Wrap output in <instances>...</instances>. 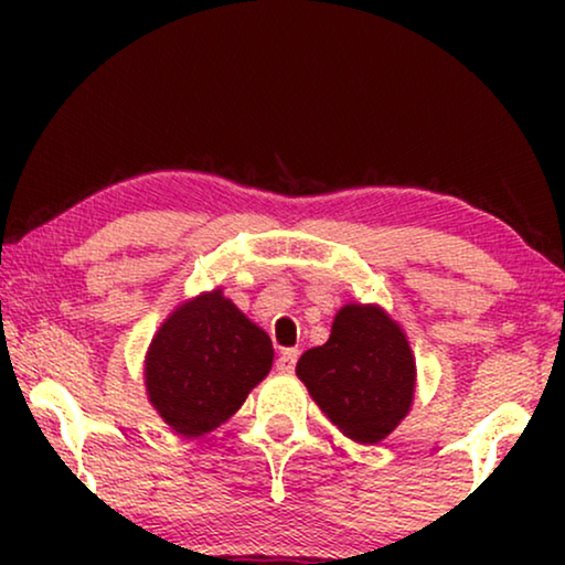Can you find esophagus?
Listing matches in <instances>:
<instances>
[{
    "mask_svg": "<svg viewBox=\"0 0 565 565\" xmlns=\"http://www.w3.org/2000/svg\"><path fill=\"white\" fill-rule=\"evenodd\" d=\"M296 362H298V350H282L280 358H277V370L288 375L296 370Z\"/></svg>",
    "mask_w": 565,
    "mask_h": 565,
    "instance_id": "1",
    "label": "esophagus"
}]
</instances>
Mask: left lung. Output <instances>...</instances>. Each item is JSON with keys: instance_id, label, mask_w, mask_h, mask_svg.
Listing matches in <instances>:
<instances>
[{"instance_id": "1", "label": "left lung", "mask_w": 565, "mask_h": 565, "mask_svg": "<svg viewBox=\"0 0 565 565\" xmlns=\"http://www.w3.org/2000/svg\"><path fill=\"white\" fill-rule=\"evenodd\" d=\"M296 373L327 419L362 445L388 437L414 401L412 347L381 306H344L329 342L300 354Z\"/></svg>"}]
</instances>
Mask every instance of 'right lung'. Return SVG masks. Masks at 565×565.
Returning a JSON list of instances; mask_svg holds the SVG:
<instances>
[{
	"mask_svg": "<svg viewBox=\"0 0 565 565\" xmlns=\"http://www.w3.org/2000/svg\"><path fill=\"white\" fill-rule=\"evenodd\" d=\"M275 360L269 337L223 290L177 306L146 352V391L182 437L221 427L265 381Z\"/></svg>",
	"mask_w": 565,
	"mask_h": 565,
	"instance_id": "1",
	"label": "right lung"
}]
</instances>
